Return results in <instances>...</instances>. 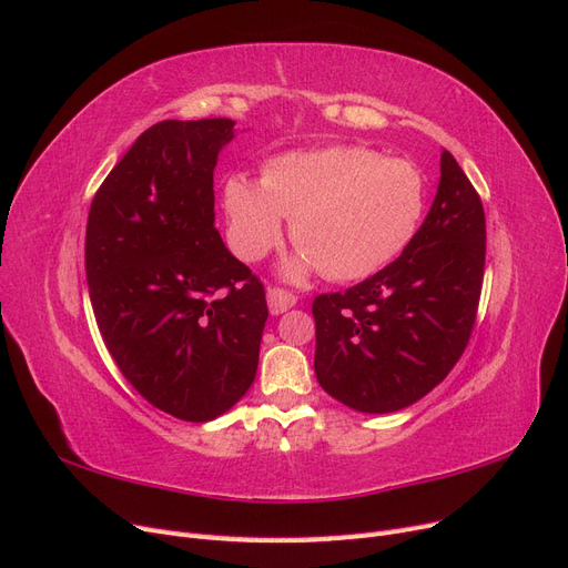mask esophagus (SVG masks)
<instances>
[{
  "label": "esophagus",
  "instance_id": "34e87169",
  "mask_svg": "<svg viewBox=\"0 0 568 568\" xmlns=\"http://www.w3.org/2000/svg\"><path fill=\"white\" fill-rule=\"evenodd\" d=\"M294 305H296V296L294 294H288V291L277 288V286L267 288V307H270L272 315H282V313L288 311V307H294Z\"/></svg>",
  "mask_w": 568,
  "mask_h": 568
}]
</instances>
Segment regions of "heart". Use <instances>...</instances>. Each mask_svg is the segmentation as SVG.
I'll return each instance as SVG.
<instances>
[{"label": "heart", "mask_w": 568, "mask_h": 568, "mask_svg": "<svg viewBox=\"0 0 568 568\" xmlns=\"http://www.w3.org/2000/svg\"><path fill=\"white\" fill-rule=\"evenodd\" d=\"M227 242L255 263L277 248L284 217L298 253L286 274L322 270L334 282H357L390 265L415 239L426 211V182L403 159L336 144L274 156L263 180L232 175L222 186Z\"/></svg>", "instance_id": "1"}]
</instances>
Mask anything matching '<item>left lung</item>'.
I'll return each instance as SVG.
<instances>
[{
	"instance_id": "1",
	"label": "left lung",
	"mask_w": 568,
	"mask_h": 568,
	"mask_svg": "<svg viewBox=\"0 0 568 568\" xmlns=\"http://www.w3.org/2000/svg\"><path fill=\"white\" fill-rule=\"evenodd\" d=\"M486 265V215L450 151L424 225L390 265L313 301L320 386L367 415L434 390L467 348Z\"/></svg>"
}]
</instances>
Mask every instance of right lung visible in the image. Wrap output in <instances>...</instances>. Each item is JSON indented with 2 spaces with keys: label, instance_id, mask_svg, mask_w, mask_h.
Here are the masks:
<instances>
[{
  "label": "right lung",
  "instance_id": "add662e5",
  "mask_svg": "<svg viewBox=\"0 0 568 568\" xmlns=\"http://www.w3.org/2000/svg\"><path fill=\"white\" fill-rule=\"evenodd\" d=\"M234 120H163L92 199L90 301L118 369L168 415L211 422L251 388L267 320L261 280L215 230L213 170Z\"/></svg>",
  "mask_w": 568,
  "mask_h": 568
}]
</instances>
